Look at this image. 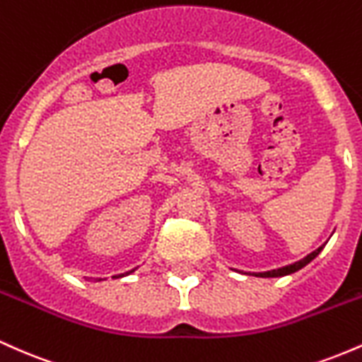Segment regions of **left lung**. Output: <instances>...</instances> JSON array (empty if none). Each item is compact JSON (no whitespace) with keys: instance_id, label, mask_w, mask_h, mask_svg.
<instances>
[{"instance_id":"8db88e82","label":"left lung","mask_w":362,"mask_h":362,"mask_svg":"<svg viewBox=\"0 0 362 362\" xmlns=\"http://www.w3.org/2000/svg\"><path fill=\"white\" fill-rule=\"evenodd\" d=\"M323 247H325V243H323L322 247H318L317 250H315V252H311L310 255H306L305 259H301V260L294 262V264H289V265H286V267H281V269H274V271H267V272H257L255 276H257V277H282V276H288V274H293V272L300 271V269L305 267L306 264H310V262L313 260L315 257H317L318 253L323 250Z\"/></svg>"}]
</instances>
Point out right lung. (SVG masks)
<instances>
[{
	"label": "right lung",
	"instance_id": "1",
	"mask_svg": "<svg viewBox=\"0 0 362 362\" xmlns=\"http://www.w3.org/2000/svg\"><path fill=\"white\" fill-rule=\"evenodd\" d=\"M136 269H132V271H129V272H124V274H119V276H115V277H124V276H129V274H132L134 272ZM98 281H102V279H98Z\"/></svg>",
	"mask_w": 362,
	"mask_h": 362
}]
</instances>
